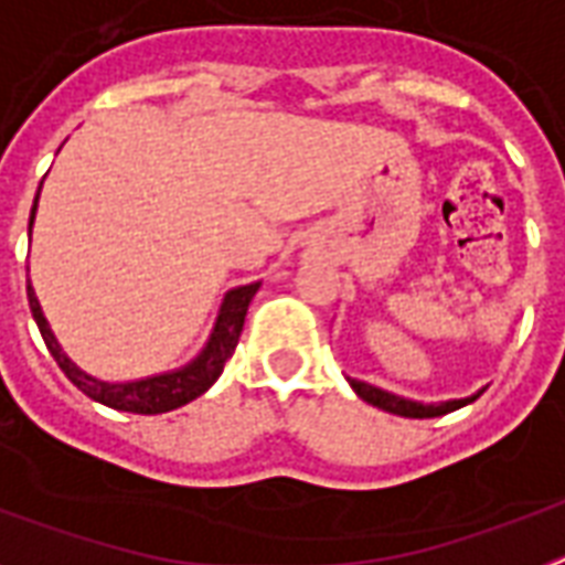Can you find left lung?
I'll list each match as a JSON object with an SVG mask.
<instances>
[{"mask_svg":"<svg viewBox=\"0 0 565 565\" xmlns=\"http://www.w3.org/2000/svg\"><path fill=\"white\" fill-rule=\"evenodd\" d=\"M350 386L356 392L359 398L367 401V404H374L380 411L395 413V416H407V419H434V416H443V413H452L463 404H470L473 398H461V401H446V404H419V401H407L398 398V395H392V392H383L377 386H367L362 380H350Z\"/></svg>","mask_w":565,"mask_h":565,"instance_id":"left-lung-1","label":"left lung"}]
</instances>
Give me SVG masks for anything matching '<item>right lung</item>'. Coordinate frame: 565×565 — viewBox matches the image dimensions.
<instances>
[{"mask_svg":"<svg viewBox=\"0 0 565 565\" xmlns=\"http://www.w3.org/2000/svg\"><path fill=\"white\" fill-rule=\"evenodd\" d=\"M38 191H41V188H38ZM35 206H32V215H29V233H32V221H35ZM257 290H260V284H245V287L230 290L224 305H221L218 323H215V332L209 338L206 350H203L191 365L179 367L173 374H158V377L134 380V383H104V380L89 377L86 371H81V367L74 365V362L62 353L60 341L53 338L47 320L41 315V305H38L35 290H32V281L26 284L32 317H35L38 329H41V338H44V344H47L50 356L56 359V365L65 371V377L81 388L83 395H89L92 401H98L104 407H113V411L122 413H140V416L177 411V407H182L188 401L200 398V395L221 377L227 359L233 356V350L239 344L245 315H248V305Z\"/></svg>","mask_w":565,"mask_h":565,"instance_id":"obj_1","label":"right lung"}]
</instances>
